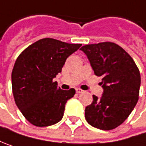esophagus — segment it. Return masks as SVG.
Wrapping results in <instances>:
<instances>
[{
	"label": "esophagus",
	"mask_w": 146,
	"mask_h": 146,
	"mask_svg": "<svg viewBox=\"0 0 146 146\" xmlns=\"http://www.w3.org/2000/svg\"><path fill=\"white\" fill-rule=\"evenodd\" d=\"M76 93H77V94H82V93L83 92V90H82L81 88H76Z\"/></svg>",
	"instance_id": "esophagus-1"
}]
</instances>
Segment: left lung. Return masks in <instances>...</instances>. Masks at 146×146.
<instances>
[{"instance_id": "1", "label": "left lung", "mask_w": 146, "mask_h": 146, "mask_svg": "<svg viewBox=\"0 0 146 146\" xmlns=\"http://www.w3.org/2000/svg\"><path fill=\"white\" fill-rule=\"evenodd\" d=\"M94 74L102 77L103 94L93 95L85 118L93 127L110 130L120 126L135 107L139 94L140 74L131 56L113 42L83 46Z\"/></svg>"}]
</instances>
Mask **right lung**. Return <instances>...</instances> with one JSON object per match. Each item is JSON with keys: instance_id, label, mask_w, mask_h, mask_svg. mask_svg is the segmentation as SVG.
<instances>
[{"instance_id": "right-lung-1", "label": "right lung", "mask_w": 146, "mask_h": 146, "mask_svg": "<svg viewBox=\"0 0 146 146\" xmlns=\"http://www.w3.org/2000/svg\"><path fill=\"white\" fill-rule=\"evenodd\" d=\"M81 46L44 38L18 57L12 72L13 94L18 108L31 124L47 127L63 118L65 104L76 90L58 88L53 78Z\"/></svg>"}]
</instances>
